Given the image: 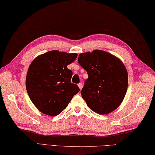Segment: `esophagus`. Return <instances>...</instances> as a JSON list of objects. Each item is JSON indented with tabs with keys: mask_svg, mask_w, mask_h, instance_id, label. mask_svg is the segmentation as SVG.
Returning a JSON list of instances; mask_svg holds the SVG:
<instances>
[{
	"mask_svg": "<svg viewBox=\"0 0 155 155\" xmlns=\"http://www.w3.org/2000/svg\"><path fill=\"white\" fill-rule=\"evenodd\" d=\"M78 86H79V87H80V90H81L82 87H83V84H82V83L78 84Z\"/></svg>",
	"mask_w": 155,
	"mask_h": 155,
	"instance_id": "obj_1",
	"label": "esophagus"
}]
</instances>
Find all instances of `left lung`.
I'll list each match as a JSON object with an SVG mask.
<instances>
[{"label":"left lung","mask_w":155,"mask_h":155,"mask_svg":"<svg viewBox=\"0 0 155 155\" xmlns=\"http://www.w3.org/2000/svg\"><path fill=\"white\" fill-rule=\"evenodd\" d=\"M78 61L88 75L81 91L87 106L100 114L117 108L124 100L128 83L122 62L102 50L81 53Z\"/></svg>","instance_id":"obj_1"}]
</instances>
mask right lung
<instances>
[{
  "label": "right lung",
  "instance_id": "1",
  "mask_svg": "<svg viewBox=\"0 0 155 155\" xmlns=\"http://www.w3.org/2000/svg\"><path fill=\"white\" fill-rule=\"evenodd\" d=\"M76 53L50 51L31 63L26 77V89L31 102L40 112L55 116L67 108L80 88L71 83L72 71L68 65Z\"/></svg>",
  "mask_w": 155,
  "mask_h": 155
}]
</instances>
